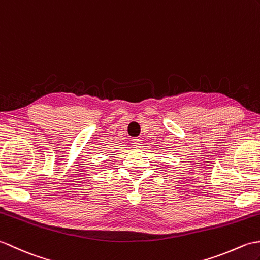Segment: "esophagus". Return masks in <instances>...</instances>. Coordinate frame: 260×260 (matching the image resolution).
<instances>
[{"mask_svg": "<svg viewBox=\"0 0 260 260\" xmlns=\"http://www.w3.org/2000/svg\"><path fill=\"white\" fill-rule=\"evenodd\" d=\"M132 145H134L135 148H140L141 147V140L138 139V138H135V139L132 140Z\"/></svg>", "mask_w": 260, "mask_h": 260, "instance_id": "obj_1", "label": "esophagus"}]
</instances>
